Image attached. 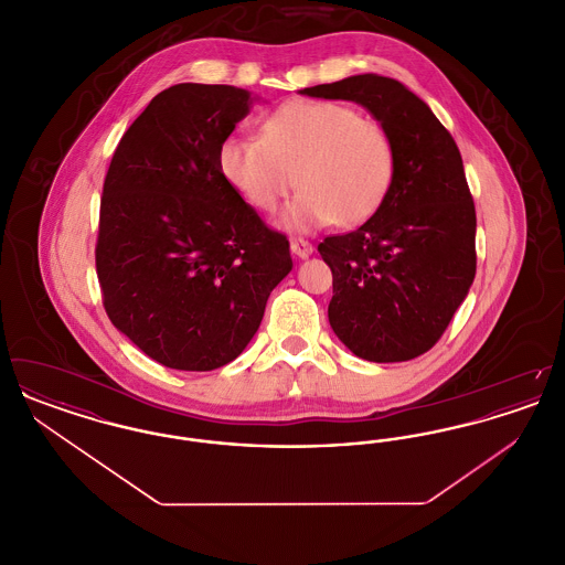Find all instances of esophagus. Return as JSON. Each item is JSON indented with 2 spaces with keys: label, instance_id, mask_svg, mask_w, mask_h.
Here are the masks:
<instances>
[{
  "label": "esophagus",
  "instance_id": "obj_1",
  "mask_svg": "<svg viewBox=\"0 0 565 565\" xmlns=\"http://www.w3.org/2000/svg\"><path fill=\"white\" fill-rule=\"evenodd\" d=\"M290 249H292V254L298 256V258H309L316 247L311 243L305 242V239H292L290 242Z\"/></svg>",
  "mask_w": 565,
  "mask_h": 565
}]
</instances>
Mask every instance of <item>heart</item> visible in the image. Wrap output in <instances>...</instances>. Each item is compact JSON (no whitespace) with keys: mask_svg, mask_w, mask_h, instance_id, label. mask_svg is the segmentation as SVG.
I'll return each instance as SVG.
<instances>
[{"mask_svg":"<svg viewBox=\"0 0 565 565\" xmlns=\"http://www.w3.org/2000/svg\"><path fill=\"white\" fill-rule=\"evenodd\" d=\"M224 178L260 212L281 215L288 231L358 224L376 212L394 178L390 134L337 102H288L260 125V137L231 135L217 152Z\"/></svg>","mask_w":565,"mask_h":565,"instance_id":"1","label":"heart"}]
</instances>
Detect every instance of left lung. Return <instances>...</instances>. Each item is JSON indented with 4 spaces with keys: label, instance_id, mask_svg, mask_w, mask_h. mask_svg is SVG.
Here are the masks:
<instances>
[{
    "label": "left lung",
    "instance_id": "left-lung-1",
    "mask_svg": "<svg viewBox=\"0 0 565 565\" xmlns=\"http://www.w3.org/2000/svg\"><path fill=\"white\" fill-rule=\"evenodd\" d=\"M300 95L353 102L392 137L394 178L375 214L318 249L341 343L369 362L413 360L447 330L477 273V214L456 141L394 78L360 74Z\"/></svg>",
    "mask_w": 565,
    "mask_h": 565
}]
</instances>
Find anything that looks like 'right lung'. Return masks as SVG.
Returning <instances> with one entry per match:
<instances>
[{
    "mask_svg": "<svg viewBox=\"0 0 565 565\" xmlns=\"http://www.w3.org/2000/svg\"><path fill=\"white\" fill-rule=\"evenodd\" d=\"M254 102L228 84H175L135 118L109 162L95 249L104 307L167 369L233 362L292 270L288 239L217 161Z\"/></svg>",
    "mask_w": 565,
    "mask_h": 565,
    "instance_id": "add662e5",
    "label": "right lung"
}]
</instances>
